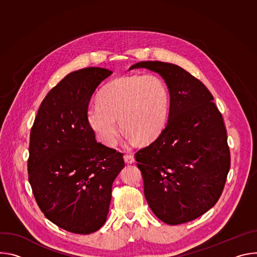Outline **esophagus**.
<instances>
[{
	"mask_svg": "<svg viewBox=\"0 0 257 257\" xmlns=\"http://www.w3.org/2000/svg\"><path fill=\"white\" fill-rule=\"evenodd\" d=\"M124 161H125L126 164H133V163H135V159L131 155H125L124 156Z\"/></svg>",
	"mask_w": 257,
	"mask_h": 257,
	"instance_id": "obj_1",
	"label": "esophagus"
}]
</instances>
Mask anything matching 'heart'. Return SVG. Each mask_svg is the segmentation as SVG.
I'll list each match as a JSON object with an SVG mask.
<instances>
[{"label": "heart", "mask_w": 257, "mask_h": 257, "mask_svg": "<svg viewBox=\"0 0 257 257\" xmlns=\"http://www.w3.org/2000/svg\"><path fill=\"white\" fill-rule=\"evenodd\" d=\"M170 108V93L164 80L154 74L122 76L106 84L99 101L90 103L87 121L97 139L116 144L120 125L129 138L149 141L164 129Z\"/></svg>", "instance_id": "1"}]
</instances>
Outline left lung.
Wrapping results in <instances>:
<instances>
[{"label":"left lung","mask_w":257,"mask_h":257,"mask_svg":"<svg viewBox=\"0 0 257 257\" xmlns=\"http://www.w3.org/2000/svg\"><path fill=\"white\" fill-rule=\"evenodd\" d=\"M160 74L170 92L168 123L159 137L135 154L144 196L168 225L202 215L225 187L231 158L223 116L206 86L183 68L160 61L139 62Z\"/></svg>","instance_id":"1"}]
</instances>
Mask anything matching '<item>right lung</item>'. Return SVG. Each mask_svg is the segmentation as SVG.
<instances>
[{
  "mask_svg": "<svg viewBox=\"0 0 257 257\" xmlns=\"http://www.w3.org/2000/svg\"><path fill=\"white\" fill-rule=\"evenodd\" d=\"M104 68L71 72L43 100L30 131L28 181L45 216L75 234H90L106 221L112 185L125 167L123 154L95 140L87 108Z\"/></svg>",
  "mask_w": 257,
  "mask_h": 257,
  "instance_id": "add662e5",
  "label": "right lung"
}]
</instances>
